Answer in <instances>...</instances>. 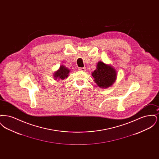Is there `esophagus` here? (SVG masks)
<instances>
[{
	"label": "esophagus",
	"mask_w": 159,
	"mask_h": 159,
	"mask_svg": "<svg viewBox=\"0 0 159 159\" xmlns=\"http://www.w3.org/2000/svg\"><path fill=\"white\" fill-rule=\"evenodd\" d=\"M78 70H79V71H84L86 70V68H84V67H79V68H78Z\"/></svg>",
	"instance_id": "esophagus-1"
}]
</instances>
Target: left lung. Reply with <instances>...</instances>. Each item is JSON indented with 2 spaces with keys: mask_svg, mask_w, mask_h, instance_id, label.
I'll return each mask as SVG.
<instances>
[{
  "mask_svg": "<svg viewBox=\"0 0 159 159\" xmlns=\"http://www.w3.org/2000/svg\"><path fill=\"white\" fill-rule=\"evenodd\" d=\"M94 82L101 88H107L113 85L116 80L117 73L111 66L99 61L97 69L92 72Z\"/></svg>",
  "mask_w": 159,
  "mask_h": 159,
  "instance_id": "obj_1",
  "label": "left lung"
}]
</instances>
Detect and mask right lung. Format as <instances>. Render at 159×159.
I'll use <instances>...</instances> for the list:
<instances>
[{
	"instance_id": "obj_1",
	"label": "right lung",
	"mask_w": 159,
	"mask_h": 159,
	"mask_svg": "<svg viewBox=\"0 0 159 159\" xmlns=\"http://www.w3.org/2000/svg\"><path fill=\"white\" fill-rule=\"evenodd\" d=\"M70 73V70L66 67L64 66H60L58 70L55 72L53 75V77L55 80L58 79H60L62 80L65 79L66 77H67L68 76V73Z\"/></svg>"
}]
</instances>
